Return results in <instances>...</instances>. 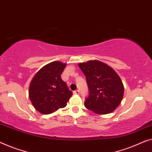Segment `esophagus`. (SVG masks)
Masks as SVG:
<instances>
[{"label": "esophagus", "instance_id": "34e87169", "mask_svg": "<svg viewBox=\"0 0 152 152\" xmlns=\"http://www.w3.org/2000/svg\"><path fill=\"white\" fill-rule=\"evenodd\" d=\"M74 93L75 94H79V93H80V91H79L78 89H76V90H75L74 91Z\"/></svg>", "mask_w": 152, "mask_h": 152}]
</instances>
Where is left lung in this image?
<instances>
[{"label": "left lung", "instance_id": "1", "mask_svg": "<svg viewBox=\"0 0 152 152\" xmlns=\"http://www.w3.org/2000/svg\"><path fill=\"white\" fill-rule=\"evenodd\" d=\"M86 77L89 96L85 107L98 114L114 112L119 106L124 94L121 78L112 67L99 61L78 64Z\"/></svg>", "mask_w": 152, "mask_h": 152}]
</instances>
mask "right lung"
Masks as SVG:
<instances>
[{
	"instance_id": "add662e5",
	"label": "right lung",
	"mask_w": 152,
	"mask_h": 152,
	"mask_svg": "<svg viewBox=\"0 0 152 152\" xmlns=\"http://www.w3.org/2000/svg\"><path fill=\"white\" fill-rule=\"evenodd\" d=\"M66 64L54 61L45 65L34 76L29 88V96L36 110L50 114L67 105L72 91L61 78Z\"/></svg>"
}]
</instances>
